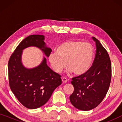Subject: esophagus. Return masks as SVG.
I'll use <instances>...</instances> for the list:
<instances>
[{
	"mask_svg": "<svg viewBox=\"0 0 122 122\" xmlns=\"http://www.w3.org/2000/svg\"><path fill=\"white\" fill-rule=\"evenodd\" d=\"M67 81H68V80L66 79V78H64V77L62 78V81L63 83H66V82H67Z\"/></svg>",
	"mask_w": 122,
	"mask_h": 122,
	"instance_id": "34e87169",
	"label": "esophagus"
}]
</instances>
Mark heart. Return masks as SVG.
<instances>
[{
	"mask_svg": "<svg viewBox=\"0 0 122 122\" xmlns=\"http://www.w3.org/2000/svg\"><path fill=\"white\" fill-rule=\"evenodd\" d=\"M94 51L89 43L79 41H68L49 56L50 64L56 73H61L67 66L68 73L81 76L86 72L92 63Z\"/></svg>",
	"mask_w": 122,
	"mask_h": 122,
	"instance_id": "heart-1",
	"label": "heart"
}]
</instances>
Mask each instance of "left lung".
<instances>
[{"label":"left lung","instance_id":"left-lung-1","mask_svg":"<svg viewBox=\"0 0 122 122\" xmlns=\"http://www.w3.org/2000/svg\"><path fill=\"white\" fill-rule=\"evenodd\" d=\"M96 45V54L92 66L82 75L72 78L74 92L69 97L71 103L81 111L97 107L106 97L112 77L109 54L100 41L92 37Z\"/></svg>","mask_w":122,"mask_h":122}]
</instances>
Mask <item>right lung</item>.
I'll return each instance as SVG.
<instances>
[{
	"label": "right lung",
	"mask_w": 122,
	"mask_h": 122,
	"mask_svg": "<svg viewBox=\"0 0 122 122\" xmlns=\"http://www.w3.org/2000/svg\"><path fill=\"white\" fill-rule=\"evenodd\" d=\"M43 35H31L20 43L8 61L10 88L21 104L28 109H36L48 101L56 88L61 84V76L46 64V58L36 67L28 69L21 62L23 51L36 46L48 57L51 52L44 42Z\"/></svg>",
	"instance_id": "add662e5"
}]
</instances>
